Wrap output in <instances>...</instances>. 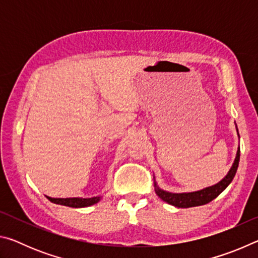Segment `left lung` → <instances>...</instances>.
Returning a JSON list of instances; mask_svg holds the SVG:
<instances>
[{
	"instance_id": "obj_1",
	"label": "left lung",
	"mask_w": 258,
	"mask_h": 258,
	"mask_svg": "<svg viewBox=\"0 0 258 258\" xmlns=\"http://www.w3.org/2000/svg\"><path fill=\"white\" fill-rule=\"evenodd\" d=\"M239 160H240V148L237 151V156H235L234 163L229 171L228 175H226L223 180L218 182L217 184L208 186L206 189L195 191V192H184V194H172V192H167L159 189L155 182V187H156L155 191L157 196H158L161 200H164L165 203L173 205V206L178 207V208H189V207H196V206H202V205H206L208 203H211L212 200L215 199L218 195L222 194V192L226 189V186L232 182L235 173H237Z\"/></svg>"
}]
</instances>
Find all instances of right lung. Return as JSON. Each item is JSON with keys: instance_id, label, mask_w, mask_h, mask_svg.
Returning <instances> with one entry per match:
<instances>
[{"instance_id": "right-lung-1", "label": "right lung", "mask_w": 258, "mask_h": 258, "mask_svg": "<svg viewBox=\"0 0 258 258\" xmlns=\"http://www.w3.org/2000/svg\"><path fill=\"white\" fill-rule=\"evenodd\" d=\"M51 203L62 205V206L74 207V208H82L89 207L92 205L100 202L101 197H93V198H51L47 197Z\"/></svg>"}]
</instances>
